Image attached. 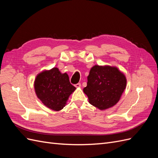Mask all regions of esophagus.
I'll list each match as a JSON object with an SVG mask.
<instances>
[{"mask_svg":"<svg viewBox=\"0 0 158 158\" xmlns=\"http://www.w3.org/2000/svg\"><path fill=\"white\" fill-rule=\"evenodd\" d=\"M74 85H75L76 88H80V87L81 86V84H80V83H78V84H75Z\"/></svg>","mask_w":158,"mask_h":158,"instance_id":"obj_1","label":"esophagus"}]
</instances>
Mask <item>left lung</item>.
<instances>
[{
	"instance_id": "obj_1",
	"label": "left lung",
	"mask_w": 158,
	"mask_h": 158,
	"mask_svg": "<svg viewBox=\"0 0 158 158\" xmlns=\"http://www.w3.org/2000/svg\"><path fill=\"white\" fill-rule=\"evenodd\" d=\"M126 85L125 74L117 67L95 65L89 71L87 86L83 91L91 105L105 110L117 103Z\"/></svg>"
}]
</instances>
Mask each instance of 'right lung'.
Returning a JSON list of instances; mask_svg holds the SVG:
<instances>
[{"mask_svg": "<svg viewBox=\"0 0 158 158\" xmlns=\"http://www.w3.org/2000/svg\"><path fill=\"white\" fill-rule=\"evenodd\" d=\"M35 92L44 105L58 111L63 109L76 88L70 83L69 75L52 68L38 74L34 82Z\"/></svg>", "mask_w": 158, "mask_h": 158, "instance_id": "right-lung-1", "label": "right lung"}]
</instances>
